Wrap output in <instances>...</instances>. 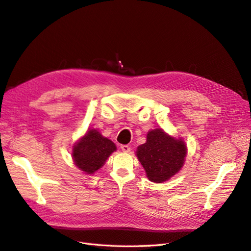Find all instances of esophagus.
I'll use <instances>...</instances> for the list:
<instances>
[{
	"label": "esophagus",
	"instance_id": "esophagus-1",
	"mask_svg": "<svg viewBox=\"0 0 251 251\" xmlns=\"http://www.w3.org/2000/svg\"><path fill=\"white\" fill-rule=\"evenodd\" d=\"M120 149L123 150V151H125V153H128V151H131V148L126 146V144H123V146H120Z\"/></svg>",
	"mask_w": 251,
	"mask_h": 251
}]
</instances>
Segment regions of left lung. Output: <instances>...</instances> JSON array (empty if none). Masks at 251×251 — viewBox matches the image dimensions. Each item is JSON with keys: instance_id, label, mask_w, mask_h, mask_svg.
<instances>
[{"instance_id": "8db88e82", "label": "left lung", "mask_w": 251, "mask_h": 251, "mask_svg": "<svg viewBox=\"0 0 251 251\" xmlns=\"http://www.w3.org/2000/svg\"><path fill=\"white\" fill-rule=\"evenodd\" d=\"M187 149L184 141L155 128L147 135V142L137 148L138 160L147 177L155 183H162L176 175L184 164Z\"/></svg>"}]
</instances>
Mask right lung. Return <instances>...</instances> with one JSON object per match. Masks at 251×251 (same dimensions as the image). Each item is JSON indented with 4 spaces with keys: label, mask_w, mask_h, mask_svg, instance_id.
I'll list each match as a JSON object with an SVG mask.
<instances>
[{
    "label": "right lung",
    "mask_w": 251,
    "mask_h": 251,
    "mask_svg": "<svg viewBox=\"0 0 251 251\" xmlns=\"http://www.w3.org/2000/svg\"><path fill=\"white\" fill-rule=\"evenodd\" d=\"M115 151V143L91 128L73 146L72 157L80 171L91 175L100 170Z\"/></svg>",
    "instance_id": "add662e5"
}]
</instances>
